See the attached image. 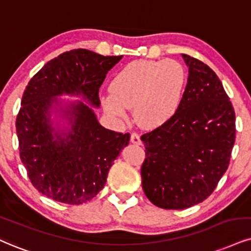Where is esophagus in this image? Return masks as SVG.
Segmentation results:
<instances>
[{
    "instance_id": "34e87169",
    "label": "esophagus",
    "mask_w": 251,
    "mask_h": 251,
    "mask_svg": "<svg viewBox=\"0 0 251 251\" xmlns=\"http://www.w3.org/2000/svg\"><path fill=\"white\" fill-rule=\"evenodd\" d=\"M130 142H131L132 144L140 145L142 143L141 138H140V135H138L137 132H132L131 136H130Z\"/></svg>"
}]
</instances>
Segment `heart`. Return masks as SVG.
Wrapping results in <instances>:
<instances>
[{"mask_svg": "<svg viewBox=\"0 0 251 251\" xmlns=\"http://www.w3.org/2000/svg\"><path fill=\"white\" fill-rule=\"evenodd\" d=\"M186 79V71L176 60L132 61L114 76L101 104L108 115L119 120H126L128 108L134 107L142 128H157L178 111Z\"/></svg>", "mask_w": 251, "mask_h": 251, "instance_id": "1", "label": "heart"}]
</instances>
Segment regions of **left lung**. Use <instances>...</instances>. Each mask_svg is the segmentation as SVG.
<instances>
[{
  "mask_svg": "<svg viewBox=\"0 0 251 251\" xmlns=\"http://www.w3.org/2000/svg\"><path fill=\"white\" fill-rule=\"evenodd\" d=\"M187 85L176 115L141 137L142 187L157 207L184 209L207 199L229 165L235 111L214 71L181 54Z\"/></svg>",
  "mask_w": 251,
  "mask_h": 251,
  "instance_id": "8db88e82",
  "label": "left lung"
}]
</instances>
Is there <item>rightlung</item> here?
<instances>
[{
  "mask_svg": "<svg viewBox=\"0 0 251 251\" xmlns=\"http://www.w3.org/2000/svg\"><path fill=\"white\" fill-rule=\"evenodd\" d=\"M121 59L85 49L64 52L27 83L16 119L20 156L33 186L50 199L92 200L129 144L130 135L103 128L92 108L100 107L99 88ZM63 95L83 101L57 99Z\"/></svg>",
  "mask_w": 251,
  "mask_h": 251,
  "instance_id": "right-lung-1",
  "label": "right lung"
}]
</instances>
